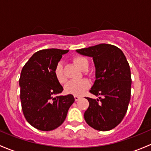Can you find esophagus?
I'll return each instance as SVG.
<instances>
[{
  "mask_svg": "<svg viewBox=\"0 0 151 151\" xmlns=\"http://www.w3.org/2000/svg\"><path fill=\"white\" fill-rule=\"evenodd\" d=\"M74 98H75V100L76 101H78L79 99L81 98V97H80V96H76H76H74Z\"/></svg>",
  "mask_w": 151,
  "mask_h": 151,
  "instance_id": "34e87169",
  "label": "esophagus"
}]
</instances>
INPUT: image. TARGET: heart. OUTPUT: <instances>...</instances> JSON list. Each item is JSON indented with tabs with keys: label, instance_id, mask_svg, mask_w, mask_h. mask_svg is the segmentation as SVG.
I'll return each mask as SVG.
<instances>
[{
	"label": "heart",
	"instance_id": "1",
	"mask_svg": "<svg viewBox=\"0 0 151 151\" xmlns=\"http://www.w3.org/2000/svg\"><path fill=\"white\" fill-rule=\"evenodd\" d=\"M73 62L77 65L78 68L81 70L83 69V66L86 64L87 60L82 57H76L73 59ZM54 75L57 81L61 84H63L66 82L67 78L64 74L63 71V65L62 63H57L54 69ZM90 86V82L86 79H82V80L73 81H70L65 86V91L67 94H73V95H81L86 89H88Z\"/></svg>",
	"mask_w": 151,
	"mask_h": 151
}]
</instances>
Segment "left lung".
Listing matches in <instances>:
<instances>
[{"mask_svg":"<svg viewBox=\"0 0 151 151\" xmlns=\"http://www.w3.org/2000/svg\"><path fill=\"white\" fill-rule=\"evenodd\" d=\"M81 55L92 57L95 81L90 92L97 97H86L89 106L85 121L99 131H109L119 125L125 116L131 97V71L125 55L113 45L100 43L78 49Z\"/></svg>","mask_w":151,"mask_h":151,"instance_id":"left-lung-1","label":"left lung"}]
</instances>
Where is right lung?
Returning a JSON list of instances; mask_svg holds the SVG:
<instances>
[{
	"instance_id": "right-lung-1",
	"label": "right lung",
	"mask_w": 151,
	"mask_h": 151,
	"mask_svg": "<svg viewBox=\"0 0 151 151\" xmlns=\"http://www.w3.org/2000/svg\"><path fill=\"white\" fill-rule=\"evenodd\" d=\"M68 50L49 49L35 52L22 70L19 78L20 99L27 122L41 131L60 127L75 101L72 94L57 96L63 91L54 69Z\"/></svg>"
}]
</instances>
